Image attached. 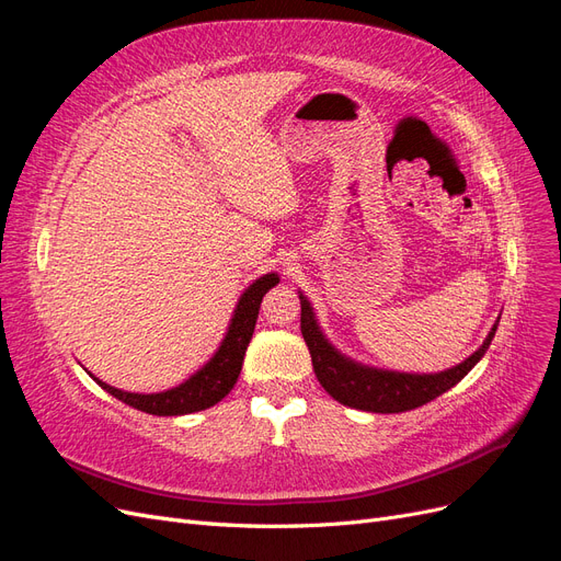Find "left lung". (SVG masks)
<instances>
[{"mask_svg":"<svg viewBox=\"0 0 561 561\" xmlns=\"http://www.w3.org/2000/svg\"><path fill=\"white\" fill-rule=\"evenodd\" d=\"M301 301V336L309 346L313 371L320 381V386L328 393L346 407L363 412H377V414H398L410 412L416 407L435 400L437 396L447 393L461 381L468 371L478 365L491 344V339L496 334L499 320L491 325L482 346L474 351L463 363H458L443 371H431V375H419V371H398L365 365L360 360H353L351 355L339 351L328 334L322 332L318 316L313 311V304L309 297L299 290Z\"/></svg>","mask_w":561,"mask_h":561,"instance_id":"8db88e82","label":"left lung"}]
</instances>
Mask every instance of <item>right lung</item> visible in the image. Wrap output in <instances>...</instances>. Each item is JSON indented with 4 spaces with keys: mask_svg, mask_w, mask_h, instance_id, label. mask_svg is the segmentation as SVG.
I'll use <instances>...</instances> for the list:
<instances>
[{
    "mask_svg": "<svg viewBox=\"0 0 561 561\" xmlns=\"http://www.w3.org/2000/svg\"><path fill=\"white\" fill-rule=\"evenodd\" d=\"M280 276L276 271H268V274L254 278L245 290L241 293L239 301H236V309L231 313V320L227 325V332L222 342L215 348L210 358L203 363L194 375L186 377L182 383L159 390V393H130V390L114 388L91 375V379L105 388L110 396L130 404L133 410H140L145 414L154 416H182V414H194L201 410H208V407L217 404L225 396L231 393L233 383L239 381L241 367L248 344L254 332V322L260 316V304L262 297L271 290V287L278 285Z\"/></svg>",
    "mask_w": 561,
    "mask_h": 561,
    "instance_id": "obj_1",
    "label": "right lung"
}]
</instances>
